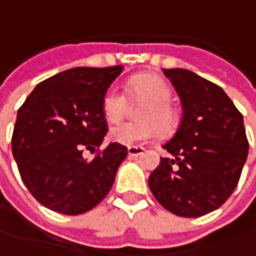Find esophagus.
Segmentation results:
<instances>
[{
    "label": "esophagus",
    "instance_id": "1",
    "mask_svg": "<svg viewBox=\"0 0 256 256\" xmlns=\"http://www.w3.org/2000/svg\"><path fill=\"white\" fill-rule=\"evenodd\" d=\"M143 152H144V148L140 146H128V156H140Z\"/></svg>",
    "mask_w": 256,
    "mask_h": 256
}]
</instances>
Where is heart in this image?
<instances>
[{
  "instance_id": "heart-1",
  "label": "heart",
  "mask_w": 256,
  "mask_h": 256,
  "mask_svg": "<svg viewBox=\"0 0 256 256\" xmlns=\"http://www.w3.org/2000/svg\"><path fill=\"white\" fill-rule=\"evenodd\" d=\"M133 99H144L137 112L138 120L123 122L110 128V138L120 144L146 143L157 137L160 128L168 132L177 122V114L170 104L172 88L157 76H140L128 84ZM126 109V99L116 86L109 88L102 100V112L110 123L122 119Z\"/></svg>"
}]
</instances>
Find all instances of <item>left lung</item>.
Listing matches in <instances>:
<instances>
[{
	"label": "left lung",
	"mask_w": 256,
	"mask_h": 256,
	"mask_svg": "<svg viewBox=\"0 0 256 256\" xmlns=\"http://www.w3.org/2000/svg\"><path fill=\"white\" fill-rule=\"evenodd\" d=\"M180 96V126L163 146L148 187L166 210L178 216H206L236 188L248 157L242 114L218 84L187 69H163Z\"/></svg>",
	"instance_id": "left-lung-1"
}]
</instances>
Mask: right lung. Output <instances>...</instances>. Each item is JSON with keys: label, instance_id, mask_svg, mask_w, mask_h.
Segmentation results:
<instances>
[{"label": "right lung", "instance_id": "1", "mask_svg": "<svg viewBox=\"0 0 256 256\" xmlns=\"http://www.w3.org/2000/svg\"><path fill=\"white\" fill-rule=\"evenodd\" d=\"M123 66L74 68L35 86L16 114L12 154L24 184L44 207L90 211L108 196L128 148L110 143L102 100ZM84 150L96 152L84 159Z\"/></svg>", "mask_w": 256, "mask_h": 256}]
</instances>
